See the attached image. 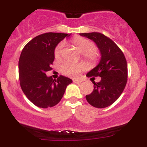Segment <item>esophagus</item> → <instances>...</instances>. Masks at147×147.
<instances>
[{
  "instance_id": "1",
  "label": "esophagus",
  "mask_w": 147,
  "mask_h": 147,
  "mask_svg": "<svg viewBox=\"0 0 147 147\" xmlns=\"http://www.w3.org/2000/svg\"><path fill=\"white\" fill-rule=\"evenodd\" d=\"M73 82L75 83V84H80L82 82V80H73Z\"/></svg>"
}]
</instances>
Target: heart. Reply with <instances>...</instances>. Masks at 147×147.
Returning <instances> with one entry per match:
<instances>
[{
  "label": "heart",
  "instance_id": "b5f03b06",
  "mask_svg": "<svg viewBox=\"0 0 147 147\" xmlns=\"http://www.w3.org/2000/svg\"><path fill=\"white\" fill-rule=\"evenodd\" d=\"M72 45L77 50L82 53V56L88 62H94L97 58V52L94 47V45L90 40L80 36H75L72 39ZM63 44L59 43L54 50V55L56 59H59L61 55ZM81 64H75L70 62L66 61L60 65V71L63 74L69 76H77L80 71L82 69Z\"/></svg>",
  "mask_w": 147,
  "mask_h": 147
}]
</instances>
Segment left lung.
I'll use <instances>...</instances> for the list:
<instances>
[{
    "label": "left lung",
    "mask_w": 147,
    "mask_h": 147,
    "mask_svg": "<svg viewBox=\"0 0 147 147\" xmlns=\"http://www.w3.org/2000/svg\"><path fill=\"white\" fill-rule=\"evenodd\" d=\"M80 35L94 41L101 53L100 63L87 74L89 78L100 77L101 80L92 82L94 90L86 95V100L94 107L110 106L119 98L127 82L128 70L124 53L112 40L100 32Z\"/></svg>",
    "instance_id": "obj_1"
}]
</instances>
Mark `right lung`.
<instances>
[{"label":"right lung","instance_id":"right-lung-1","mask_svg":"<svg viewBox=\"0 0 147 147\" xmlns=\"http://www.w3.org/2000/svg\"><path fill=\"white\" fill-rule=\"evenodd\" d=\"M69 35L59 32L41 34L22 50L18 63L20 87L28 100L38 107H52L58 104L67 86L72 82L63 75L57 80L46 75V72L52 69L55 48Z\"/></svg>","mask_w":147,"mask_h":147}]
</instances>
